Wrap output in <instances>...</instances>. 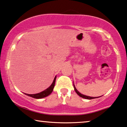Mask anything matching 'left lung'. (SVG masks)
<instances>
[{"label":"left lung","mask_w":127,"mask_h":127,"mask_svg":"<svg viewBox=\"0 0 127 127\" xmlns=\"http://www.w3.org/2000/svg\"><path fill=\"white\" fill-rule=\"evenodd\" d=\"M73 86H74V90H75V92H76L77 94L78 95L80 96V97H82V98H84L91 99H94V98H98V97H101V96H100V97H89V96H87V95H83V94H81V93L78 92V91H77V90L75 89V86H74V84H73Z\"/></svg>","instance_id":"8db88e82"}]
</instances>
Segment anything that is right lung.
<instances>
[{
	"instance_id": "right-lung-1",
	"label": "right lung",
	"mask_w": 127,
	"mask_h": 127,
	"mask_svg": "<svg viewBox=\"0 0 127 127\" xmlns=\"http://www.w3.org/2000/svg\"><path fill=\"white\" fill-rule=\"evenodd\" d=\"M56 77H55L54 79L53 80V82L51 85L49 87L48 89H47L46 90H45L44 91H42V92L40 93H37V94H26V95H28V96H30V97H32L34 98H42L46 97L48 96L51 93H52L53 90V89L54 87V85H55V82H56Z\"/></svg>"
}]
</instances>
